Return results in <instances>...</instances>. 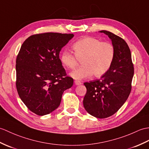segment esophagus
<instances>
[{"mask_svg": "<svg viewBox=\"0 0 149 149\" xmlns=\"http://www.w3.org/2000/svg\"><path fill=\"white\" fill-rule=\"evenodd\" d=\"M75 84L76 86H79V85H81L82 84V82L80 81H75Z\"/></svg>", "mask_w": 149, "mask_h": 149, "instance_id": "esophagus-1", "label": "esophagus"}]
</instances>
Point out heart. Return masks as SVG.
Masks as SVG:
<instances>
[{"label": "heart", "instance_id": "obj_1", "mask_svg": "<svg viewBox=\"0 0 149 149\" xmlns=\"http://www.w3.org/2000/svg\"><path fill=\"white\" fill-rule=\"evenodd\" d=\"M74 53L67 49L62 52L60 60L67 69H74L81 61L82 65L72 72L70 77L81 80L90 77H100L110 69L115 57V48L108 42L93 37H86L73 44Z\"/></svg>", "mask_w": 149, "mask_h": 149}]
</instances>
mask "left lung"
<instances>
[{
    "mask_svg": "<svg viewBox=\"0 0 149 149\" xmlns=\"http://www.w3.org/2000/svg\"><path fill=\"white\" fill-rule=\"evenodd\" d=\"M115 48V57L110 69L99 80L84 83L87 92L83 100L85 110L96 118L112 116L126 102L131 90L134 67L130 48L122 38L107 30Z\"/></svg>",
    "mask_w": 149,
    "mask_h": 149,
    "instance_id": "1",
    "label": "left lung"
}]
</instances>
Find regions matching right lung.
Masks as SVG:
<instances>
[{"mask_svg":"<svg viewBox=\"0 0 149 149\" xmlns=\"http://www.w3.org/2000/svg\"><path fill=\"white\" fill-rule=\"evenodd\" d=\"M74 34L48 32L26 39L16 61V88L22 102L30 111L44 116L60 105L64 91L73 86L66 76L60 52Z\"/></svg>","mask_w":149,"mask_h":149,"instance_id":"right-lung-1","label":"right lung"}]
</instances>
